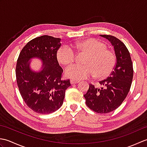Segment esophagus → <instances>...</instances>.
<instances>
[{
	"instance_id": "34e87169",
	"label": "esophagus",
	"mask_w": 147,
	"mask_h": 147,
	"mask_svg": "<svg viewBox=\"0 0 147 147\" xmlns=\"http://www.w3.org/2000/svg\"><path fill=\"white\" fill-rule=\"evenodd\" d=\"M80 82L78 80H70V83L71 85H73V84H76V83H78Z\"/></svg>"
}]
</instances>
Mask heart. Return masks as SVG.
<instances>
[{
	"mask_svg": "<svg viewBox=\"0 0 147 147\" xmlns=\"http://www.w3.org/2000/svg\"><path fill=\"white\" fill-rule=\"evenodd\" d=\"M77 53L86 54L84 66H73L67 68L66 76L74 80L89 78L95 75L99 80L107 78L115 66L116 57L114 53L107 49L105 43L93 38L81 40L71 45H64L57 52V59L64 67H69L76 61Z\"/></svg>",
	"mask_w": 147,
	"mask_h": 147,
	"instance_id": "b5f03b06",
	"label": "heart"
}]
</instances>
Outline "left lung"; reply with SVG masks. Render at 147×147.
Masks as SVG:
<instances>
[{
	"mask_svg": "<svg viewBox=\"0 0 147 147\" xmlns=\"http://www.w3.org/2000/svg\"><path fill=\"white\" fill-rule=\"evenodd\" d=\"M108 39L114 46L116 64L110 76L100 82L101 88L90 84L84 97L86 104L92 111L106 114L119 107L128 93L133 77V62L126 45L116 37L100 35Z\"/></svg>",
	"mask_w": 147,
	"mask_h": 147,
	"instance_id": "left-lung-1",
	"label": "left lung"
}]
</instances>
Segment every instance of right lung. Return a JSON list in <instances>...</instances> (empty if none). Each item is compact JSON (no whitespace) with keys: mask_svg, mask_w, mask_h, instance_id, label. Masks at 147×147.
I'll list each match as a JSON object with an SVG mask.
<instances>
[{"mask_svg":"<svg viewBox=\"0 0 147 147\" xmlns=\"http://www.w3.org/2000/svg\"><path fill=\"white\" fill-rule=\"evenodd\" d=\"M61 38L43 35L30 40L22 49L17 60L16 76L22 98L34 112L51 114L60 108L65 92L71 85L69 80H62V67L57 59ZM36 57L44 61L39 73L29 67V59Z\"/></svg>","mask_w":147,"mask_h":147,"instance_id":"add662e5","label":"right lung"}]
</instances>
